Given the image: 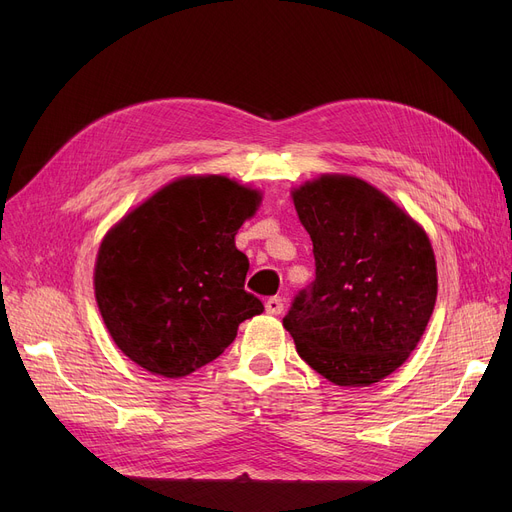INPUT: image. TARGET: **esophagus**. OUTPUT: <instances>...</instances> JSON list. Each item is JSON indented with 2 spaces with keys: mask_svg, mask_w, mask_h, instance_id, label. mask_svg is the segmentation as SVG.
<instances>
[{
  "mask_svg": "<svg viewBox=\"0 0 512 512\" xmlns=\"http://www.w3.org/2000/svg\"><path fill=\"white\" fill-rule=\"evenodd\" d=\"M265 311L270 313V315H280V313L284 311V301H282V297L267 299V301H265Z\"/></svg>",
  "mask_w": 512,
  "mask_h": 512,
  "instance_id": "obj_1",
  "label": "esophagus"
}]
</instances>
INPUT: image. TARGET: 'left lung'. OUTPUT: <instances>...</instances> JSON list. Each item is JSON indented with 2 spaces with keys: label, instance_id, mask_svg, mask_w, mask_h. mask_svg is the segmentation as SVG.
Segmentation results:
<instances>
[{
  "label": "left lung",
  "instance_id": "left-lung-1",
  "mask_svg": "<svg viewBox=\"0 0 512 512\" xmlns=\"http://www.w3.org/2000/svg\"><path fill=\"white\" fill-rule=\"evenodd\" d=\"M313 240L315 280L282 324L297 353L336 386H369L415 351L438 278L429 238L378 188L321 176L292 193Z\"/></svg>",
  "mask_w": 512,
  "mask_h": 512
}]
</instances>
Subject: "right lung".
Returning a JSON list of instances; mask_svg holds the SVG:
<instances>
[{"mask_svg":"<svg viewBox=\"0 0 512 512\" xmlns=\"http://www.w3.org/2000/svg\"><path fill=\"white\" fill-rule=\"evenodd\" d=\"M259 199L224 176L180 178L107 232L95 297L128 359L182 378L218 359L238 324L263 313L245 290L249 259L234 245Z\"/></svg>","mask_w":512,"mask_h":512,"instance_id":"add662e5","label":"right lung"}]
</instances>
